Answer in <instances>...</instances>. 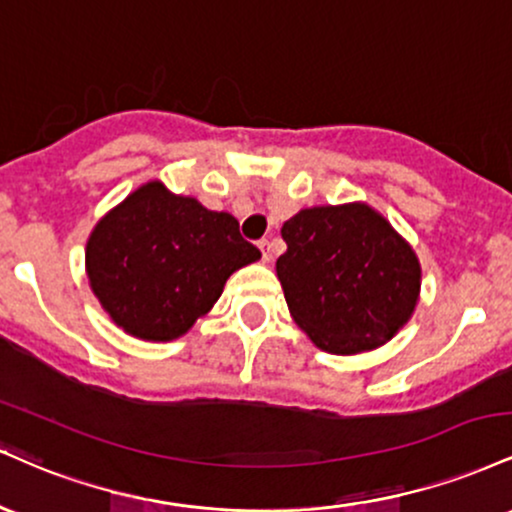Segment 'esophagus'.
<instances>
[{"label":"esophagus","mask_w":512,"mask_h":512,"mask_svg":"<svg viewBox=\"0 0 512 512\" xmlns=\"http://www.w3.org/2000/svg\"><path fill=\"white\" fill-rule=\"evenodd\" d=\"M260 250H262V260L272 262V243H269L267 238L260 240Z\"/></svg>","instance_id":"obj_1"}]
</instances>
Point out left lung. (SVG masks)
Masks as SVG:
<instances>
[{"mask_svg": "<svg viewBox=\"0 0 512 512\" xmlns=\"http://www.w3.org/2000/svg\"><path fill=\"white\" fill-rule=\"evenodd\" d=\"M276 276L315 346L339 356L390 342L419 303L421 264L368 204L301 209L281 226Z\"/></svg>", "mask_w": 512, "mask_h": 512, "instance_id": "obj_1", "label": "left lung"}]
</instances>
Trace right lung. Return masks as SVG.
Returning <instances> with one entry per match:
<instances>
[{"label":"right lung","mask_w":512,"mask_h":512,"mask_svg":"<svg viewBox=\"0 0 512 512\" xmlns=\"http://www.w3.org/2000/svg\"><path fill=\"white\" fill-rule=\"evenodd\" d=\"M260 250L226 211L146 182L110 209L86 243L91 291L117 327L144 342L178 339Z\"/></svg>","instance_id":"right-lung-1"}]
</instances>
